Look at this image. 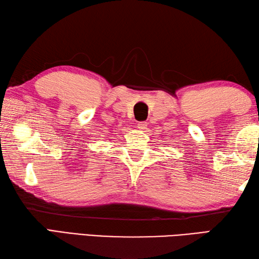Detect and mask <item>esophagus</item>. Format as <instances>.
Wrapping results in <instances>:
<instances>
[{
    "mask_svg": "<svg viewBox=\"0 0 259 259\" xmlns=\"http://www.w3.org/2000/svg\"><path fill=\"white\" fill-rule=\"evenodd\" d=\"M147 122H145V121H142V122H138V124H137V128H138L140 131H145L147 130Z\"/></svg>",
    "mask_w": 259,
    "mask_h": 259,
    "instance_id": "esophagus-1",
    "label": "esophagus"
}]
</instances>
